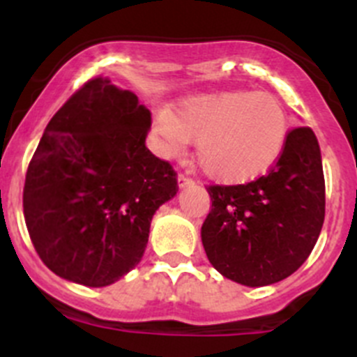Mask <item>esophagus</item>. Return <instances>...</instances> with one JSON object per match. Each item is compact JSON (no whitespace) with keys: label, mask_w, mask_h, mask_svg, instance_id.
I'll list each match as a JSON object with an SVG mask.
<instances>
[{"label":"esophagus","mask_w":357,"mask_h":357,"mask_svg":"<svg viewBox=\"0 0 357 357\" xmlns=\"http://www.w3.org/2000/svg\"><path fill=\"white\" fill-rule=\"evenodd\" d=\"M193 183H195V179L193 178H190L188 174H179L178 176V185H179V188H186V186H190V185H193Z\"/></svg>","instance_id":"1"}]
</instances>
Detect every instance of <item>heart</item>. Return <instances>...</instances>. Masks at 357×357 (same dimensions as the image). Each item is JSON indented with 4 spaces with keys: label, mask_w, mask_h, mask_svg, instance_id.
<instances>
[{
    "label": "heart",
    "mask_w": 357,
    "mask_h": 357,
    "mask_svg": "<svg viewBox=\"0 0 357 357\" xmlns=\"http://www.w3.org/2000/svg\"><path fill=\"white\" fill-rule=\"evenodd\" d=\"M155 129L167 152L178 153L197 142L202 171L226 183L264 174L283 153L289 119L282 103L268 93L226 91L197 96L176 115L160 110Z\"/></svg>",
    "instance_id": "b5f03b06"
}]
</instances>
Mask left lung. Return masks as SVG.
<instances>
[{"label": "left lung", "instance_id": "8db88e82", "mask_svg": "<svg viewBox=\"0 0 357 357\" xmlns=\"http://www.w3.org/2000/svg\"><path fill=\"white\" fill-rule=\"evenodd\" d=\"M212 208L202 225L211 264L247 287L282 282L314 248L325 221V174L307 126L289 131L264 176L243 185L207 186Z\"/></svg>", "mask_w": 357, "mask_h": 357}]
</instances>
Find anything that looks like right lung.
<instances>
[{
  "label": "right lung",
  "mask_w": 357,
  "mask_h": 357,
  "mask_svg": "<svg viewBox=\"0 0 357 357\" xmlns=\"http://www.w3.org/2000/svg\"><path fill=\"white\" fill-rule=\"evenodd\" d=\"M150 126L138 96L102 75L46 126L25 174L24 218L60 278L107 287L142 261L152 215L178 192L172 165L145 146Z\"/></svg>",
  "instance_id": "obj_1"
}]
</instances>
